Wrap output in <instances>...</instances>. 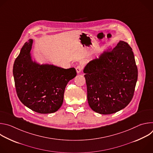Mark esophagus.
Listing matches in <instances>:
<instances>
[{
	"label": "esophagus",
	"instance_id": "34e87169",
	"mask_svg": "<svg viewBox=\"0 0 153 153\" xmlns=\"http://www.w3.org/2000/svg\"><path fill=\"white\" fill-rule=\"evenodd\" d=\"M82 69H83V68H82V67L81 66V65H78V66L76 68L77 73H78V74L80 73L82 71Z\"/></svg>",
	"mask_w": 153,
	"mask_h": 153
}]
</instances>
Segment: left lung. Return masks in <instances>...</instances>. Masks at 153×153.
I'll return each instance as SVG.
<instances>
[{
    "instance_id": "left-lung-1",
    "label": "left lung",
    "mask_w": 153,
    "mask_h": 153,
    "mask_svg": "<svg viewBox=\"0 0 153 153\" xmlns=\"http://www.w3.org/2000/svg\"><path fill=\"white\" fill-rule=\"evenodd\" d=\"M83 73L87 99L94 111L115 113L131 100L138 71L132 48L126 42L120 40L111 52L90 61Z\"/></svg>"
}]
</instances>
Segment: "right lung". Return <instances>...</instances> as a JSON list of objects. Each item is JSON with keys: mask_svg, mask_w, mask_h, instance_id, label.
I'll use <instances>...</instances> for the list:
<instances>
[{"mask_svg": "<svg viewBox=\"0 0 153 153\" xmlns=\"http://www.w3.org/2000/svg\"><path fill=\"white\" fill-rule=\"evenodd\" d=\"M33 39L25 42L14 61L13 73L17 94L31 110L40 114L53 113L62 106L65 87L76 76V71L74 68L65 69L33 60Z\"/></svg>", "mask_w": 153, "mask_h": 153, "instance_id": "obj_1", "label": "right lung"}]
</instances>
